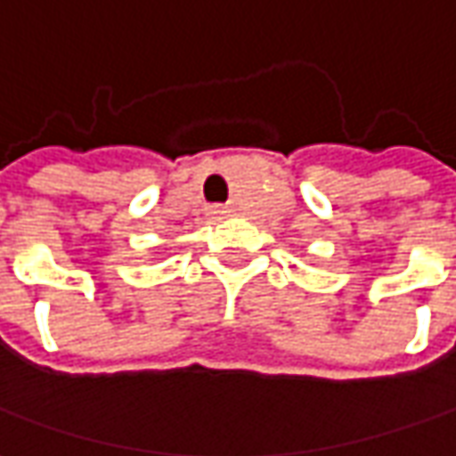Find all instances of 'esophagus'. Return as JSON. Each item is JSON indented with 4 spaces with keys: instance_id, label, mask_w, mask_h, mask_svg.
<instances>
[{
    "instance_id": "esophagus-1",
    "label": "esophagus",
    "mask_w": 456,
    "mask_h": 456,
    "mask_svg": "<svg viewBox=\"0 0 456 456\" xmlns=\"http://www.w3.org/2000/svg\"><path fill=\"white\" fill-rule=\"evenodd\" d=\"M214 214H219V216H224V214H227V209H214Z\"/></svg>"
}]
</instances>
